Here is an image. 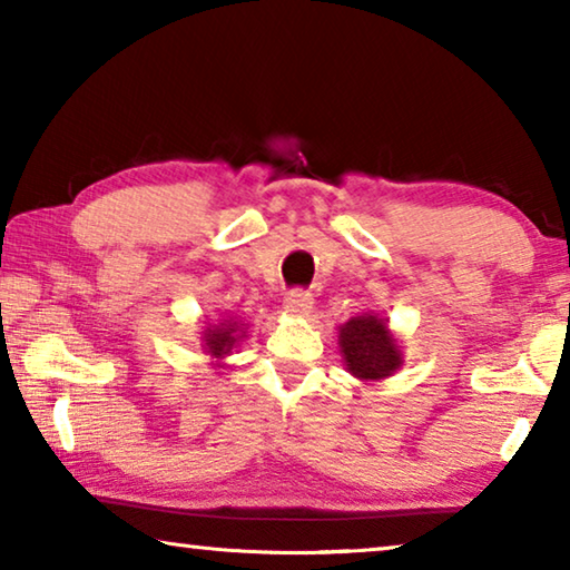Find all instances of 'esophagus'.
Masks as SVG:
<instances>
[{
  "instance_id": "obj_1",
  "label": "esophagus",
  "mask_w": 570,
  "mask_h": 570,
  "mask_svg": "<svg viewBox=\"0 0 570 570\" xmlns=\"http://www.w3.org/2000/svg\"><path fill=\"white\" fill-rule=\"evenodd\" d=\"M312 306H314V298L312 294L304 292V288H294V292H288L284 296V308L294 316H306L312 312Z\"/></svg>"
}]
</instances>
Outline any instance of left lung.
Instances as JSON below:
<instances>
[{
    "instance_id": "8db88e82",
    "label": "left lung",
    "mask_w": 570,
    "mask_h": 570,
    "mask_svg": "<svg viewBox=\"0 0 570 570\" xmlns=\"http://www.w3.org/2000/svg\"><path fill=\"white\" fill-rule=\"evenodd\" d=\"M340 346L350 374L362 382L392 377L402 366V352L387 320L377 314H360L340 326Z\"/></svg>"
}]
</instances>
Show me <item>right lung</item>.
I'll list each match as a JSON object with an SVG mask.
<instances>
[{
	"label": "right lung",
	"mask_w": 570,
	"mask_h": 570,
	"mask_svg": "<svg viewBox=\"0 0 570 570\" xmlns=\"http://www.w3.org/2000/svg\"><path fill=\"white\" fill-rule=\"evenodd\" d=\"M240 336H244V324H238L234 320H220L216 326H206L204 350L218 362L224 360L226 354H230Z\"/></svg>",
	"instance_id": "1"
}]
</instances>
